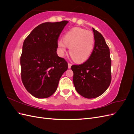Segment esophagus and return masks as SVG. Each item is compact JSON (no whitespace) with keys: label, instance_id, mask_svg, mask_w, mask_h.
<instances>
[{"label":"esophagus","instance_id":"esophagus-1","mask_svg":"<svg viewBox=\"0 0 134 134\" xmlns=\"http://www.w3.org/2000/svg\"><path fill=\"white\" fill-rule=\"evenodd\" d=\"M71 66H72V64H71V63H68V68H71Z\"/></svg>","mask_w":134,"mask_h":134}]
</instances>
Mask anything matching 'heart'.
Segmentation results:
<instances>
[{"label":"heart","instance_id":"b5f03b06","mask_svg":"<svg viewBox=\"0 0 134 134\" xmlns=\"http://www.w3.org/2000/svg\"><path fill=\"white\" fill-rule=\"evenodd\" d=\"M95 43L93 32L80 27H74L68 31L63 40L58 42V51L63 55L70 47V56L75 62L82 63L88 59L93 52Z\"/></svg>","mask_w":134,"mask_h":134}]
</instances>
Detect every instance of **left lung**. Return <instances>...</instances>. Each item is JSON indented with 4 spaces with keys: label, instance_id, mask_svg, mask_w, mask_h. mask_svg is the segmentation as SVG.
Returning <instances> with one entry per match:
<instances>
[{
    "label": "left lung",
    "instance_id": "left-lung-1",
    "mask_svg": "<svg viewBox=\"0 0 134 134\" xmlns=\"http://www.w3.org/2000/svg\"><path fill=\"white\" fill-rule=\"evenodd\" d=\"M94 47L86 62L72 65L73 81L77 92L91 99L104 93L111 82V59L109 48L102 34L93 28Z\"/></svg>",
    "mask_w": 134,
    "mask_h": 134
}]
</instances>
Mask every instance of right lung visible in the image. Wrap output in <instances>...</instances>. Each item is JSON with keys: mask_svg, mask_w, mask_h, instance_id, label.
<instances>
[{"mask_svg": "<svg viewBox=\"0 0 134 134\" xmlns=\"http://www.w3.org/2000/svg\"><path fill=\"white\" fill-rule=\"evenodd\" d=\"M68 21L43 23L23 44L20 62L23 84L34 97L46 98L56 91L68 63L57 54L60 34Z\"/></svg>", "mask_w": 134, "mask_h": 134, "instance_id": "1", "label": "right lung"}]
</instances>
